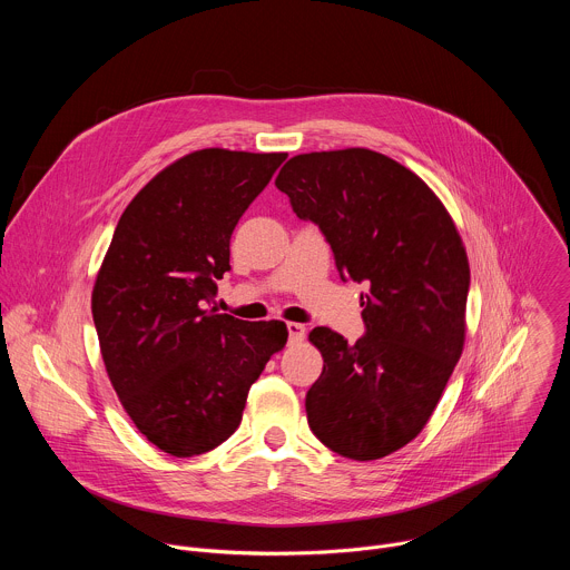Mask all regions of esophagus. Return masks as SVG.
I'll use <instances>...</instances> for the list:
<instances>
[{
    "mask_svg": "<svg viewBox=\"0 0 570 570\" xmlns=\"http://www.w3.org/2000/svg\"><path fill=\"white\" fill-rule=\"evenodd\" d=\"M286 330H288V343L291 345H297V343H302L306 338V327H304V324H299V322H288Z\"/></svg>",
    "mask_w": 570,
    "mask_h": 570,
    "instance_id": "esophagus-1",
    "label": "esophagus"
}]
</instances>
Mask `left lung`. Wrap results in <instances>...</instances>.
Returning a JSON list of instances; mask_svg holds the SVG:
<instances>
[{
  "instance_id": "1",
  "label": "left lung",
  "mask_w": 570,
  "mask_h": 570,
  "mask_svg": "<svg viewBox=\"0 0 570 570\" xmlns=\"http://www.w3.org/2000/svg\"><path fill=\"white\" fill-rule=\"evenodd\" d=\"M275 185L320 227L341 279L367 286L356 343L327 327L308 334L324 358L306 392L308 426L338 455H390L426 426L462 354L460 234L422 178L367 148L295 155Z\"/></svg>"
}]
</instances>
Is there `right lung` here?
Returning a JSON list of instances; mask_svg holds the SVG:
<instances>
[{"mask_svg":"<svg viewBox=\"0 0 570 570\" xmlns=\"http://www.w3.org/2000/svg\"><path fill=\"white\" fill-rule=\"evenodd\" d=\"M286 153L205 148L157 174L126 207L92 293L101 356L132 424L176 458L240 424L250 385L288 330L216 313L229 236Z\"/></svg>","mask_w":570,"mask_h":570,"instance_id":"1","label":"right lung"}]
</instances>
